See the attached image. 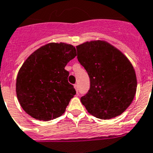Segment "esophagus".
<instances>
[{"label":"esophagus","instance_id":"34e87169","mask_svg":"<svg viewBox=\"0 0 153 153\" xmlns=\"http://www.w3.org/2000/svg\"><path fill=\"white\" fill-rule=\"evenodd\" d=\"M74 87H75V90H76L77 93H78V84H74Z\"/></svg>","mask_w":153,"mask_h":153}]
</instances>
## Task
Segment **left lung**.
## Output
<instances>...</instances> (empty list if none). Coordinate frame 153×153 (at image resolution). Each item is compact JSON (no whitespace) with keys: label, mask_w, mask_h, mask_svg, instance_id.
Wrapping results in <instances>:
<instances>
[{"label":"left lung","mask_w":153,"mask_h":153,"mask_svg":"<svg viewBox=\"0 0 153 153\" xmlns=\"http://www.w3.org/2000/svg\"><path fill=\"white\" fill-rule=\"evenodd\" d=\"M77 58L87 72L90 90L81 102L90 114L108 120L122 114L137 90L135 71L120 50L102 40L76 46Z\"/></svg>","instance_id":"1"}]
</instances>
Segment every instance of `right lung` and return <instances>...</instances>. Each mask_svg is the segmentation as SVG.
Returning <instances> with one entry per match:
<instances>
[{"instance_id": "right-lung-1", "label": "right lung", "mask_w": 153, "mask_h": 153, "mask_svg": "<svg viewBox=\"0 0 153 153\" xmlns=\"http://www.w3.org/2000/svg\"><path fill=\"white\" fill-rule=\"evenodd\" d=\"M72 45L51 42L27 57L16 79V95L24 111L39 120L49 121L65 112L71 99L76 94L68 82L69 72L65 69L75 58Z\"/></svg>"}]
</instances>
